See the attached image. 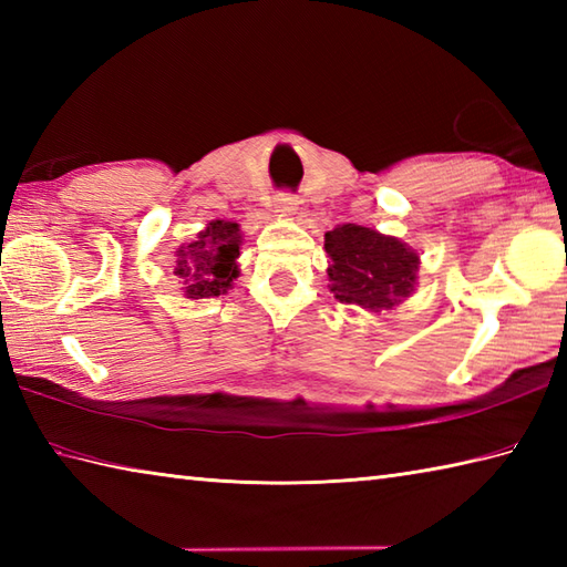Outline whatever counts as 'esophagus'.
Wrapping results in <instances>:
<instances>
[{
  "mask_svg": "<svg viewBox=\"0 0 567 567\" xmlns=\"http://www.w3.org/2000/svg\"><path fill=\"white\" fill-rule=\"evenodd\" d=\"M275 212L280 216H295L299 212V197L290 195V192H282V195L275 197Z\"/></svg>",
  "mask_w": 567,
  "mask_h": 567,
  "instance_id": "esophagus-1",
  "label": "esophagus"
}]
</instances>
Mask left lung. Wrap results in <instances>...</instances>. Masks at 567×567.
<instances>
[{
    "mask_svg": "<svg viewBox=\"0 0 567 567\" xmlns=\"http://www.w3.org/2000/svg\"><path fill=\"white\" fill-rule=\"evenodd\" d=\"M323 248L331 258L329 290L339 302L380 315L412 297L421 258L402 238L341 224L323 236Z\"/></svg>",
    "mask_w": 567,
    "mask_h": 567,
    "instance_id": "obj_1",
    "label": "left lung"
}]
</instances>
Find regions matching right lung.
Listing matches in <instances>:
<instances>
[{
    "label": "right lung",
    "instance_id": "add662e5",
    "mask_svg": "<svg viewBox=\"0 0 567 567\" xmlns=\"http://www.w3.org/2000/svg\"><path fill=\"white\" fill-rule=\"evenodd\" d=\"M244 234L236 221L214 219L175 250V275L183 280L187 299H212L226 295L240 275L238 256Z\"/></svg>",
    "mask_w": 567,
    "mask_h": 567
}]
</instances>
